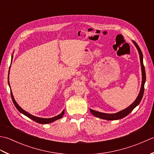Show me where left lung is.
<instances>
[{
	"label": "left lung",
	"mask_w": 154,
	"mask_h": 154,
	"mask_svg": "<svg viewBox=\"0 0 154 154\" xmlns=\"http://www.w3.org/2000/svg\"><path fill=\"white\" fill-rule=\"evenodd\" d=\"M132 42L133 44H134L136 48H137V50H138V54L140 55V65H141V70H142V75L141 88H140V91L137 97L136 100H134V102L130 104L128 107H127L126 109L121 111H119V112H118L116 113H113V114L103 113V112H98V111L93 110L92 109H90L91 112L96 117L100 118L101 119L107 120H119L121 119H123V118L126 116L127 115H128V114L134 110V109H135V108L140 103V101H141L142 99L143 92H144V84L146 82V71H145L144 65H143V55H142V52L141 50H140V47L138 46V45L134 41H132Z\"/></svg>",
	"instance_id": "obj_1"
}]
</instances>
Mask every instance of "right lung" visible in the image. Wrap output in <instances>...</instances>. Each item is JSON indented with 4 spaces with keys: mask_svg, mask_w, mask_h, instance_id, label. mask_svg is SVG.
I'll list each match as a JSON object with an SVG mask.
<instances>
[{
    "mask_svg": "<svg viewBox=\"0 0 154 154\" xmlns=\"http://www.w3.org/2000/svg\"><path fill=\"white\" fill-rule=\"evenodd\" d=\"M12 58H13V54H12V55L11 63H12ZM10 68H11V67H10ZM9 72H10V69H9ZM8 79H9V73H8ZM8 85H9L10 88H11V86H10L9 80H8ZM11 97H12V102H13V103H14V106H16V109H17V110L19 111V112L24 114V115L26 116L27 117L29 118V119L33 120L34 121H35V122H38V123L42 124H45L51 123V122H54V121H55V120H58V119H61V118L63 117V114H64L65 110H63V112H62L60 114H59V115L55 116H54V117L50 118V119H44V118H40V117L35 116H34V115H32V114H30V113H28V112H26V111L24 110V109H22V108L18 105V103H16V101L15 100L14 97H13V94H12V91H11Z\"/></svg>",
    "mask_w": 154,
    "mask_h": 154,
    "instance_id": "right-lung-1",
    "label": "right lung"
}]
</instances>
